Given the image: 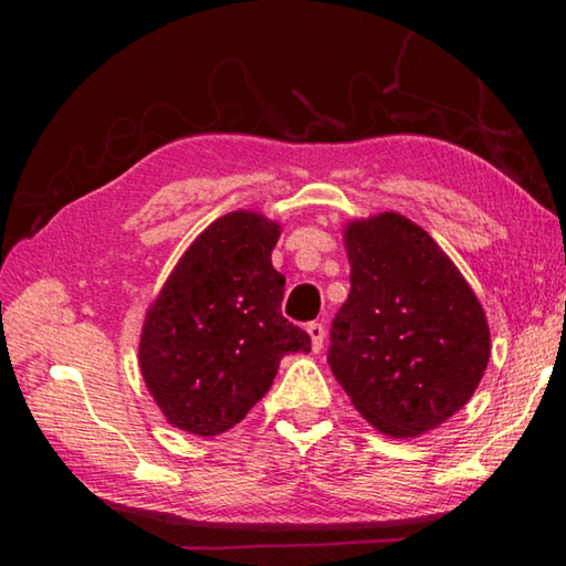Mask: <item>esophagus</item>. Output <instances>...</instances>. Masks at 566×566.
<instances>
[{
	"instance_id": "1",
	"label": "esophagus",
	"mask_w": 566,
	"mask_h": 566,
	"mask_svg": "<svg viewBox=\"0 0 566 566\" xmlns=\"http://www.w3.org/2000/svg\"><path fill=\"white\" fill-rule=\"evenodd\" d=\"M306 334L312 337V349L319 352L322 344H324V327H322V324H317V322L306 324Z\"/></svg>"
}]
</instances>
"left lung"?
I'll list each match as a JSON object with an SVG mask.
<instances>
[{"instance_id": "left-lung-1", "label": "left lung", "mask_w": 566, "mask_h": 566, "mask_svg": "<svg viewBox=\"0 0 566 566\" xmlns=\"http://www.w3.org/2000/svg\"><path fill=\"white\" fill-rule=\"evenodd\" d=\"M344 249L352 290L332 327V375L381 434L432 432L484 377L492 347L482 304L405 214L352 219Z\"/></svg>"}]
</instances>
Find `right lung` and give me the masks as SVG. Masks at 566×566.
Returning <instances> with one entry per match:
<instances>
[{"mask_svg":"<svg viewBox=\"0 0 566 566\" xmlns=\"http://www.w3.org/2000/svg\"><path fill=\"white\" fill-rule=\"evenodd\" d=\"M282 227L252 209L214 219L179 256L139 337V369L171 427L217 437L270 391L290 352H310L282 317L284 274L272 266Z\"/></svg>","mask_w":566,"mask_h":566,"instance_id":"obj_1","label":"right lung"}]
</instances>
